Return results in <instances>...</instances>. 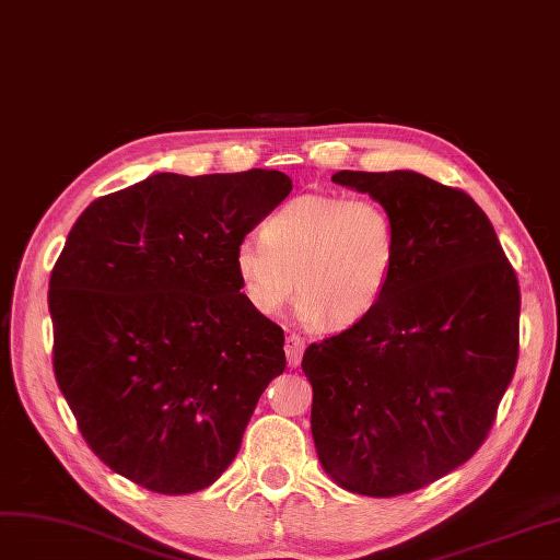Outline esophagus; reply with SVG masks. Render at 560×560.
Here are the masks:
<instances>
[{
    "label": "esophagus",
    "instance_id": "esophagus-1",
    "mask_svg": "<svg viewBox=\"0 0 560 560\" xmlns=\"http://www.w3.org/2000/svg\"><path fill=\"white\" fill-rule=\"evenodd\" d=\"M285 358H288V365L291 368H298L300 360H302V353H304V339L298 337V335H288L285 337Z\"/></svg>",
    "mask_w": 560,
    "mask_h": 560
}]
</instances>
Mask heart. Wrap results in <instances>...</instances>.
Listing matches in <instances>:
<instances>
[{"mask_svg": "<svg viewBox=\"0 0 560 560\" xmlns=\"http://www.w3.org/2000/svg\"><path fill=\"white\" fill-rule=\"evenodd\" d=\"M398 262L393 213L372 197L310 192L283 205L234 248L242 293L260 314L293 298L306 326L345 330L384 300Z\"/></svg>", "mask_w": 560, "mask_h": 560, "instance_id": "heart-1", "label": "heart"}]
</instances>
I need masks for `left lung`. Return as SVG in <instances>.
<instances>
[{"label": "left lung", "instance_id": "1", "mask_svg": "<svg viewBox=\"0 0 560 560\" xmlns=\"http://www.w3.org/2000/svg\"><path fill=\"white\" fill-rule=\"evenodd\" d=\"M398 228L384 300L304 351L318 460L341 489L419 491L475 456L518 358L521 293L489 215L470 195L398 172H337Z\"/></svg>", "mask_w": 560, "mask_h": 560}]
</instances>
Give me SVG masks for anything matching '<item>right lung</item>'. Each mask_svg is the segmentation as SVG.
Instances as JSON below:
<instances>
[{"label": "right lung", "mask_w": 560, "mask_h": 560, "mask_svg": "<svg viewBox=\"0 0 560 560\" xmlns=\"http://www.w3.org/2000/svg\"><path fill=\"white\" fill-rule=\"evenodd\" d=\"M293 190L275 170L153 174L71 228L48 283L52 370L88 446L165 495L234 460L283 330L244 298L234 248Z\"/></svg>", "instance_id": "right-lung-1"}]
</instances>
